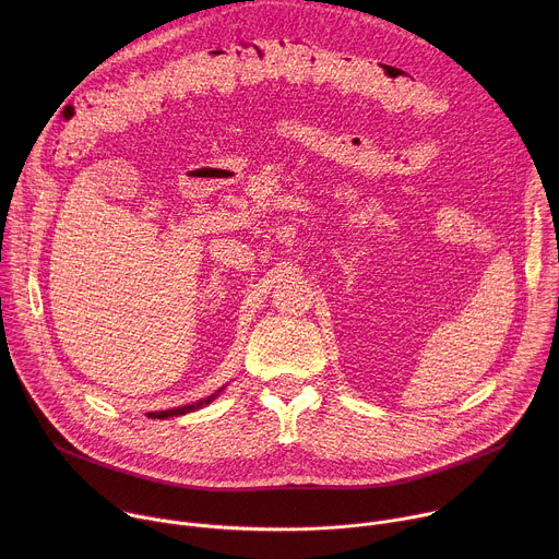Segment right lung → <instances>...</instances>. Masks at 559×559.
Instances as JSON below:
<instances>
[{"instance_id": "obj_1", "label": "right lung", "mask_w": 559, "mask_h": 559, "mask_svg": "<svg viewBox=\"0 0 559 559\" xmlns=\"http://www.w3.org/2000/svg\"><path fill=\"white\" fill-rule=\"evenodd\" d=\"M223 389H225V384H223V386H218V389H216L212 395L203 397V401H199V403H194V405H183V407H177V409H166V412H150V414H147V418H158V420H164V418H173V416H183V414L197 412V409H201V407L210 405L212 401H216V395H218Z\"/></svg>"}]
</instances>
